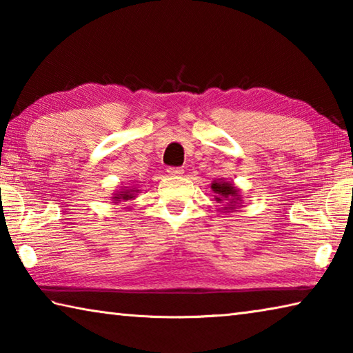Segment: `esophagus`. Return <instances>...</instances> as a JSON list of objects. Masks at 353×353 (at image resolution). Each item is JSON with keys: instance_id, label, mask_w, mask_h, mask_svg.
Returning a JSON list of instances; mask_svg holds the SVG:
<instances>
[{"instance_id": "esophagus-1", "label": "esophagus", "mask_w": 353, "mask_h": 353, "mask_svg": "<svg viewBox=\"0 0 353 353\" xmlns=\"http://www.w3.org/2000/svg\"><path fill=\"white\" fill-rule=\"evenodd\" d=\"M170 176H182L183 174V170L179 168V166H170L168 170H166Z\"/></svg>"}]
</instances>
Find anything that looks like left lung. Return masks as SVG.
I'll return each mask as SVG.
<instances>
[{"mask_svg":"<svg viewBox=\"0 0 353 353\" xmlns=\"http://www.w3.org/2000/svg\"><path fill=\"white\" fill-rule=\"evenodd\" d=\"M211 190L214 191V201L217 203H225V207H223L225 213H230V210H236V207H241L239 190L232 182L219 179V181H214L211 183Z\"/></svg>","mask_w":353,"mask_h":353,"instance_id":"1","label":"left lung"}]
</instances>
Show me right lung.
I'll list each match as a JSON object with an SVG mask.
<instances>
[{"mask_svg":"<svg viewBox=\"0 0 353 353\" xmlns=\"http://www.w3.org/2000/svg\"><path fill=\"white\" fill-rule=\"evenodd\" d=\"M136 193H139V190L137 188H121V191H117V193L114 194V197H112V201H114V203H117V202H126V201H131V199H134L136 197Z\"/></svg>","mask_w":353,"mask_h":353,"instance_id":"obj_1","label":"right lung"}]
</instances>
